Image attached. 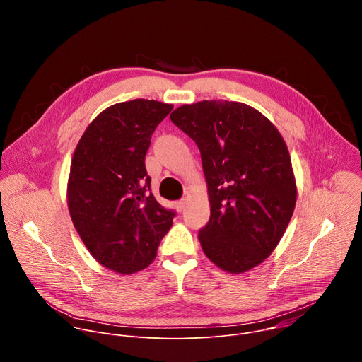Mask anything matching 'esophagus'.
Instances as JSON below:
<instances>
[{"label":"esophagus","instance_id":"esophagus-1","mask_svg":"<svg viewBox=\"0 0 362 362\" xmlns=\"http://www.w3.org/2000/svg\"><path fill=\"white\" fill-rule=\"evenodd\" d=\"M186 204H187V202H186V199H183V200H179V202L175 203V208H176L177 212H182V211H185Z\"/></svg>","mask_w":362,"mask_h":362}]
</instances>
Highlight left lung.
I'll use <instances>...</instances> for the list:
<instances>
[{"instance_id":"1","label":"left lung","mask_w":362,"mask_h":362,"mask_svg":"<svg viewBox=\"0 0 362 362\" xmlns=\"http://www.w3.org/2000/svg\"><path fill=\"white\" fill-rule=\"evenodd\" d=\"M170 120L200 150L211 203V219L199 230L204 255L229 274L262 264L284 236L296 203L284 137L261 112L239 101L183 105Z\"/></svg>"}]
</instances>
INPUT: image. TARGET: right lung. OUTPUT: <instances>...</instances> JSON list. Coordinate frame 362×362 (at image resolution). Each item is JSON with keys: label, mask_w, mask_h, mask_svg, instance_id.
Segmentation results:
<instances>
[{"label": "right lung", "mask_w": 362, "mask_h": 362, "mask_svg": "<svg viewBox=\"0 0 362 362\" xmlns=\"http://www.w3.org/2000/svg\"><path fill=\"white\" fill-rule=\"evenodd\" d=\"M173 105L136 98L103 110L73 154L67 204L94 259L113 272L136 274L156 257L175 212L150 192L144 156Z\"/></svg>", "instance_id": "right-lung-1"}]
</instances>
